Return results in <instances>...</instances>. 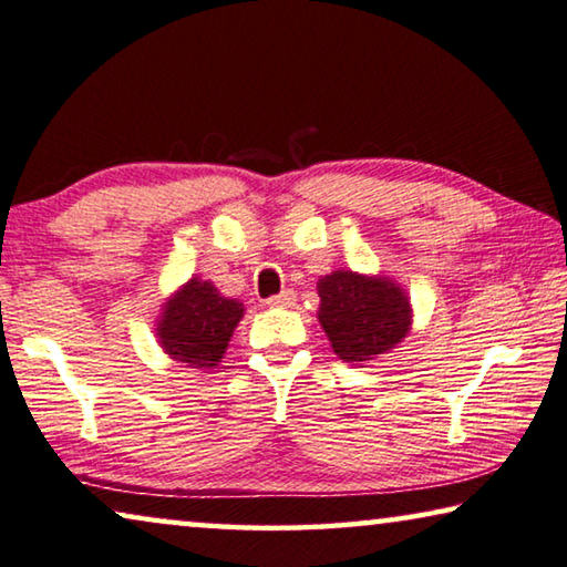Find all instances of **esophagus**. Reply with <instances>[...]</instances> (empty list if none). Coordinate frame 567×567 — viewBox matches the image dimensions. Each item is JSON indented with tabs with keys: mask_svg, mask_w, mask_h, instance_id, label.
I'll list each match as a JSON object with an SVG mask.
<instances>
[{
	"mask_svg": "<svg viewBox=\"0 0 567 567\" xmlns=\"http://www.w3.org/2000/svg\"><path fill=\"white\" fill-rule=\"evenodd\" d=\"M269 308H292L295 305V292H280V295H272V298L267 300Z\"/></svg>",
	"mask_w": 567,
	"mask_h": 567,
	"instance_id": "esophagus-1",
	"label": "esophagus"
}]
</instances>
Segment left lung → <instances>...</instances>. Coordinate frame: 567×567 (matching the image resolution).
<instances>
[{
	"instance_id": "obj_1",
	"label": "left lung",
	"mask_w": 567,
	"mask_h": 567,
	"mask_svg": "<svg viewBox=\"0 0 567 567\" xmlns=\"http://www.w3.org/2000/svg\"><path fill=\"white\" fill-rule=\"evenodd\" d=\"M318 295V320L340 361L368 363L409 336V295L389 277L336 269L320 277Z\"/></svg>"
}]
</instances>
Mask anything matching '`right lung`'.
Returning a JSON list of instances; mask_svg holds the SVG:
<instances>
[{
	"label": "right lung",
	"mask_w": 567,
	"mask_h": 567,
	"mask_svg": "<svg viewBox=\"0 0 567 567\" xmlns=\"http://www.w3.org/2000/svg\"><path fill=\"white\" fill-rule=\"evenodd\" d=\"M245 305L229 300L209 280L192 277L164 302L156 322L158 343L168 358L212 371L227 350Z\"/></svg>",
	"instance_id": "add662e5"
}]
</instances>
